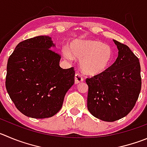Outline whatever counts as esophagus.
I'll return each instance as SVG.
<instances>
[{
    "label": "esophagus",
    "mask_w": 147,
    "mask_h": 147,
    "mask_svg": "<svg viewBox=\"0 0 147 147\" xmlns=\"http://www.w3.org/2000/svg\"><path fill=\"white\" fill-rule=\"evenodd\" d=\"M84 80V78H83L81 75L80 73H76L75 75V83L76 84L80 83V82H83Z\"/></svg>",
    "instance_id": "obj_1"
}]
</instances>
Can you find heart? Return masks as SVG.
<instances>
[{
    "label": "heart",
    "mask_w": 147,
    "mask_h": 147,
    "mask_svg": "<svg viewBox=\"0 0 147 147\" xmlns=\"http://www.w3.org/2000/svg\"><path fill=\"white\" fill-rule=\"evenodd\" d=\"M62 53L68 61H72L73 57L80 59V69L88 75L105 72L114 57L110 46L96 40H75L70 42L69 49L63 48Z\"/></svg>",
    "instance_id": "heart-1"
}]
</instances>
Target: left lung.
Listing matches in <instances>:
<instances>
[{"label":"left lung","instance_id":"1","mask_svg":"<svg viewBox=\"0 0 147 147\" xmlns=\"http://www.w3.org/2000/svg\"><path fill=\"white\" fill-rule=\"evenodd\" d=\"M118 57L105 72L87 78V107L96 118L114 122L125 117L135 106L141 88V66L129 47L113 40Z\"/></svg>","mask_w":147,"mask_h":147}]
</instances>
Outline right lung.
Returning a JSON list of instances; mask_svg holds the SVG:
<instances>
[{"label": "right lung", "mask_w": 147, "mask_h": 147, "mask_svg": "<svg viewBox=\"0 0 147 147\" xmlns=\"http://www.w3.org/2000/svg\"><path fill=\"white\" fill-rule=\"evenodd\" d=\"M51 38L41 35L20 42L9 57L5 88L18 110L32 118L51 117L61 109L75 83L74 67L62 69Z\"/></svg>", "instance_id": "obj_1"}]
</instances>
